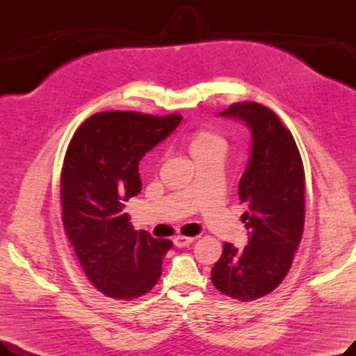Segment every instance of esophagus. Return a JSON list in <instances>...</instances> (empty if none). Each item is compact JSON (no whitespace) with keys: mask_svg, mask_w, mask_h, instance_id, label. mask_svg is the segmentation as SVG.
Masks as SVG:
<instances>
[{"mask_svg":"<svg viewBox=\"0 0 356 356\" xmlns=\"http://www.w3.org/2000/svg\"><path fill=\"white\" fill-rule=\"evenodd\" d=\"M193 241H195V238H193V236H183V235H177V236L173 239L175 245H176L177 248L188 247V245H191V244H192Z\"/></svg>","mask_w":356,"mask_h":356,"instance_id":"esophagus-1","label":"esophagus"}]
</instances>
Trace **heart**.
<instances>
[{
    "mask_svg": "<svg viewBox=\"0 0 356 356\" xmlns=\"http://www.w3.org/2000/svg\"><path fill=\"white\" fill-rule=\"evenodd\" d=\"M227 143L218 134L209 133V131H200L195 134L189 143V149L192 157H197L200 154L209 153V152H223L225 153Z\"/></svg>",
    "mask_w": 356,
    "mask_h": 356,
    "instance_id": "1",
    "label": "heart"
}]
</instances>
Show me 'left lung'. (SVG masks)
<instances>
[{
    "instance_id": "left-lung-1",
    "label": "left lung",
    "mask_w": 356,
    "mask_h": 356,
    "mask_svg": "<svg viewBox=\"0 0 356 356\" xmlns=\"http://www.w3.org/2000/svg\"><path fill=\"white\" fill-rule=\"evenodd\" d=\"M220 117L251 131L250 159L238 186L248 204L242 222L248 244L229 242L211 274L213 286L241 302L271 293L287 275L305 227V168L290 131L274 112L257 102L234 104Z\"/></svg>"
}]
</instances>
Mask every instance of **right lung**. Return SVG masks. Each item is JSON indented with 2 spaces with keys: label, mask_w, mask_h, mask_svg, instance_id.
<instances>
[{
  "label": "right lung",
  "mask_w": 356,
  "mask_h": 356,
  "mask_svg": "<svg viewBox=\"0 0 356 356\" xmlns=\"http://www.w3.org/2000/svg\"><path fill=\"white\" fill-rule=\"evenodd\" d=\"M181 115L98 112L74 133L62 170L63 227L89 282L112 298L131 300L161 275L170 239L137 232L125 202L141 192L140 160L165 140Z\"/></svg>",
  "instance_id": "1"
}]
</instances>
